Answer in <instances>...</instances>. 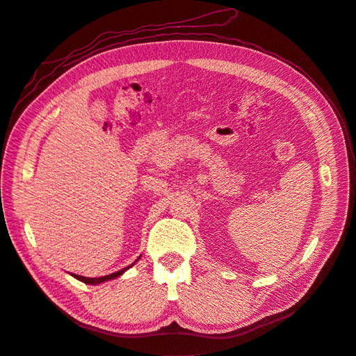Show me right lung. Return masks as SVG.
I'll use <instances>...</instances> for the list:
<instances>
[{
	"instance_id": "obj_1",
	"label": "right lung",
	"mask_w": 356,
	"mask_h": 356,
	"mask_svg": "<svg viewBox=\"0 0 356 356\" xmlns=\"http://www.w3.org/2000/svg\"><path fill=\"white\" fill-rule=\"evenodd\" d=\"M139 260V258H138ZM136 260V261H138ZM135 261V263H136ZM135 263H132L131 266H127V267H124V268H122V270H118V272H115V273H111V275H106V276H101V277H86V276H80V275H74V273H71L75 279H79V281H81V282H84V284H90V285H98V284H102V282H105V281H110V279H115V277H118V276H122L127 268H131Z\"/></svg>"
}]
</instances>
